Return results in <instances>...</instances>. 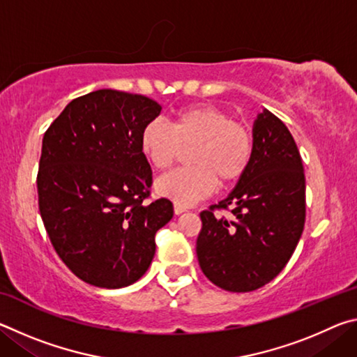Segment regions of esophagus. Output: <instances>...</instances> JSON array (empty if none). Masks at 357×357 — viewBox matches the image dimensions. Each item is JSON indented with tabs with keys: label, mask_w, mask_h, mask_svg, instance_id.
<instances>
[{
	"label": "esophagus",
	"mask_w": 357,
	"mask_h": 357,
	"mask_svg": "<svg viewBox=\"0 0 357 357\" xmlns=\"http://www.w3.org/2000/svg\"><path fill=\"white\" fill-rule=\"evenodd\" d=\"M187 211V208L185 206H183V204H178V203H174V214H183V213H185Z\"/></svg>",
	"instance_id": "esophagus-1"
}]
</instances>
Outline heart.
I'll return each instance as SVG.
<instances>
[{
  "mask_svg": "<svg viewBox=\"0 0 357 357\" xmlns=\"http://www.w3.org/2000/svg\"><path fill=\"white\" fill-rule=\"evenodd\" d=\"M192 167L178 168L157 179L159 195L189 206L244 176L253 154V140L245 126L214 105H192L174 113L172 126L159 119L144 124L140 149L149 164L165 170L183 148H190Z\"/></svg>",
  "mask_w": 357,
  "mask_h": 357,
  "instance_id": "obj_1",
  "label": "heart"
}]
</instances>
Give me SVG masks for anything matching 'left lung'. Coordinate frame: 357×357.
Wrapping results in <instances>:
<instances>
[{
	"mask_svg": "<svg viewBox=\"0 0 357 357\" xmlns=\"http://www.w3.org/2000/svg\"><path fill=\"white\" fill-rule=\"evenodd\" d=\"M253 154L244 176L219 204L200 213L197 257L222 289L253 291L279 275L305 222V176L299 149L282 121L263 108L253 123ZM214 208H229L225 220Z\"/></svg>",
	"mask_w": 357,
	"mask_h": 357,
	"instance_id": "1",
	"label": "left lung"
}]
</instances>
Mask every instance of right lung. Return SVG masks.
<instances>
[{
	"instance_id": "obj_1",
	"label": "right lung",
	"mask_w": 357,
	"mask_h": 357,
	"mask_svg": "<svg viewBox=\"0 0 357 357\" xmlns=\"http://www.w3.org/2000/svg\"><path fill=\"white\" fill-rule=\"evenodd\" d=\"M162 107L142 94L98 89L66 105L42 140L39 211L59 258L99 288L132 285L155 253L173 203H144L153 172L140 149Z\"/></svg>"
}]
</instances>
